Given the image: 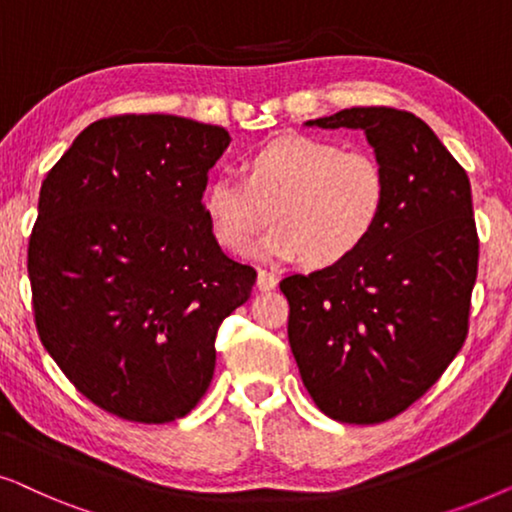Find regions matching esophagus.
<instances>
[{"label":"esophagus","instance_id":"esophagus-1","mask_svg":"<svg viewBox=\"0 0 512 512\" xmlns=\"http://www.w3.org/2000/svg\"><path fill=\"white\" fill-rule=\"evenodd\" d=\"M256 286L261 291H272L277 286V277L272 275L268 270H258V277H256Z\"/></svg>","mask_w":512,"mask_h":512}]
</instances>
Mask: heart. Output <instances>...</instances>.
Listing matches in <instances>:
<instances>
[{
    "label": "heart",
    "mask_w": 512,
    "mask_h": 512,
    "mask_svg": "<svg viewBox=\"0 0 512 512\" xmlns=\"http://www.w3.org/2000/svg\"><path fill=\"white\" fill-rule=\"evenodd\" d=\"M389 174L373 151L345 149L333 139L284 135L251 153L244 174L209 181L202 209L216 242L240 254L254 244L265 261L331 268L366 247L387 212Z\"/></svg>",
    "instance_id": "b5f03b06"
}]
</instances>
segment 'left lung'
<instances>
[{"instance_id": "8db88e82", "label": "left lung", "mask_w": 512, "mask_h": 512, "mask_svg": "<svg viewBox=\"0 0 512 512\" xmlns=\"http://www.w3.org/2000/svg\"><path fill=\"white\" fill-rule=\"evenodd\" d=\"M307 125L366 132L389 202L359 254L282 279L289 345L324 415L380 424L422 398L466 340L480 254L471 181L410 111L352 107Z\"/></svg>"}]
</instances>
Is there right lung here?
Wrapping results in <instances>:
<instances>
[{"instance_id": "add662e5", "label": "right lung", "mask_w": 512, "mask_h": 512, "mask_svg": "<svg viewBox=\"0 0 512 512\" xmlns=\"http://www.w3.org/2000/svg\"><path fill=\"white\" fill-rule=\"evenodd\" d=\"M226 128L167 114L90 123L39 191L27 247L34 324L88 401L139 424L186 417L212 382L216 331L256 270L202 209Z\"/></svg>"}]
</instances>
